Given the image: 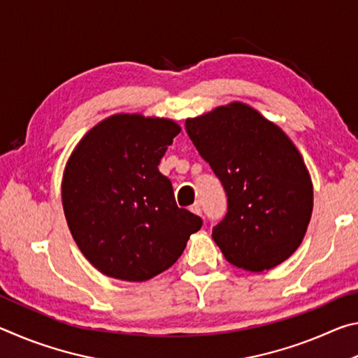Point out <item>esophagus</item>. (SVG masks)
Returning <instances> with one entry per match:
<instances>
[{"instance_id":"34e87169","label":"esophagus","mask_w":358,"mask_h":358,"mask_svg":"<svg viewBox=\"0 0 358 358\" xmlns=\"http://www.w3.org/2000/svg\"><path fill=\"white\" fill-rule=\"evenodd\" d=\"M194 215H199V216H202V205H201V202H196L194 205H191V208H189Z\"/></svg>"}]
</instances>
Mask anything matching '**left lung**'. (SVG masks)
Wrapping results in <instances>:
<instances>
[{"label":"left lung","mask_w":358,"mask_h":358,"mask_svg":"<svg viewBox=\"0 0 358 358\" xmlns=\"http://www.w3.org/2000/svg\"><path fill=\"white\" fill-rule=\"evenodd\" d=\"M185 126L226 191L227 213L211 235L227 262L264 271L292 256L311 220L313 185L290 138L241 102Z\"/></svg>","instance_id":"8db88e82"}]
</instances>
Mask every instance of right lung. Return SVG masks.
Here are the masks:
<instances>
[{"label":"right lung","instance_id":"obj_1","mask_svg":"<svg viewBox=\"0 0 358 358\" xmlns=\"http://www.w3.org/2000/svg\"><path fill=\"white\" fill-rule=\"evenodd\" d=\"M180 126L164 118L115 115L88 132L63 177L66 221L101 273L147 281L177 262L202 220L175 202L159 161Z\"/></svg>","mask_w":358,"mask_h":358}]
</instances>
